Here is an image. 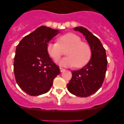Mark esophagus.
I'll return each instance as SVG.
<instances>
[{"instance_id":"1","label":"esophagus","mask_w":124,"mask_h":124,"mask_svg":"<svg viewBox=\"0 0 124 124\" xmlns=\"http://www.w3.org/2000/svg\"><path fill=\"white\" fill-rule=\"evenodd\" d=\"M60 71H61V73L65 71V70H64V69H63V68H60Z\"/></svg>"}]
</instances>
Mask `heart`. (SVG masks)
I'll return each mask as SVG.
<instances>
[{"instance_id": "b5f03b06", "label": "heart", "mask_w": 124, "mask_h": 124, "mask_svg": "<svg viewBox=\"0 0 124 124\" xmlns=\"http://www.w3.org/2000/svg\"><path fill=\"white\" fill-rule=\"evenodd\" d=\"M47 52L54 62L58 61L66 51L68 56L59 61L61 66L69 67L75 65L80 68L88 63L91 58V50L88 44L81 41L79 36L68 33L58 38V43L50 42L46 46Z\"/></svg>"}]
</instances>
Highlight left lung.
Instances as JSON below:
<instances>
[{
    "mask_svg": "<svg viewBox=\"0 0 124 124\" xmlns=\"http://www.w3.org/2000/svg\"><path fill=\"white\" fill-rule=\"evenodd\" d=\"M85 37L91 50V58L83 68L72 71L68 90L76 96L86 97L99 90L102 85L107 70L106 53L99 38L83 27L74 28Z\"/></svg>",
    "mask_w": 124,
    "mask_h": 124,
    "instance_id": "obj_1",
    "label": "left lung"
}]
</instances>
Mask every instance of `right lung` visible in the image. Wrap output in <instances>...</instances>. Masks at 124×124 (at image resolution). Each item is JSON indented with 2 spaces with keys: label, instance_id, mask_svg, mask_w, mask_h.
Here are the masks:
<instances>
[{
  "label": "right lung",
  "instance_id": "1",
  "mask_svg": "<svg viewBox=\"0 0 124 124\" xmlns=\"http://www.w3.org/2000/svg\"><path fill=\"white\" fill-rule=\"evenodd\" d=\"M60 33L45 26L38 27L25 36L16 48L14 70L19 87L30 96L48 92L53 79L60 74V68L47 52L49 41Z\"/></svg>",
  "mask_w": 124,
  "mask_h": 124
}]
</instances>
